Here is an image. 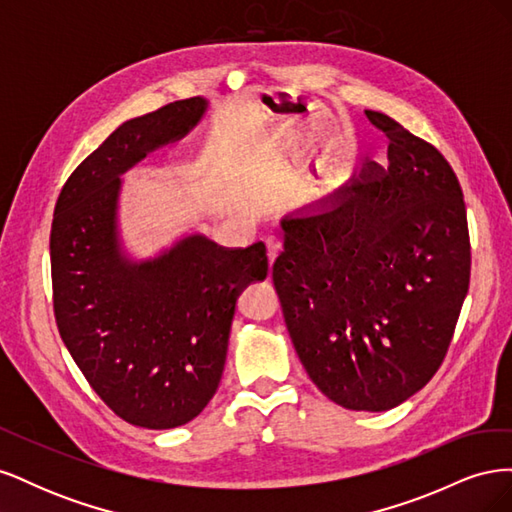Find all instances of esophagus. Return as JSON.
<instances>
[{
    "label": "esophagus",
    "mask_w": 512,
    "mask_h": 512,
    "mask_svg": "<svg viewBox=\"0 0 512 512\" xmlns=\"http://www.w3.org/2000/svg\"><path fill=\"white\" fill-rule=\"evenodd\" d=\"M282 254V243L277 239H267V258H269V267H273V262L277 260V256Z\"/></svg>",
    "instance_id": "34e87169"
}]
</instances>
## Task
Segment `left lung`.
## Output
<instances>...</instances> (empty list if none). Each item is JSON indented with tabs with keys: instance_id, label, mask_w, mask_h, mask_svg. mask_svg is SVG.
I'll return each instance as SVG.
<instances>
[{
	"instance_id": "1",
	"label": "left lung",
	"mask_w": 512,
	"mask_h": 512,
	"mask_svg": "<svg viewBox=\"0 0 512 512\" xmlns=\"http://www.w3.org/2000/svg\"><path fill=\"white\" fill-rule=\"evenodd\" d=\"M389 166L280 220L273 284L307 376L335 404L384 412L436 374L470 284L461 185L442 153L378 111Z\"/></svg>"
}]
</instances>
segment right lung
I'll return each mask as SVG.
<instances>
[{"label": "right lung", "mask_w": 512, "mask_h": 512, "mask_svg": "<svg viewBox=\"0 0 512 512\" xmlns=\"http://www.w3.org/2000/svg\"><path fill=\"white\" fill-rule=\"evenodd\" d=\"M209 108L198 96L134 117L81 162L51 228L61 339L104 404L145 429L190 423L218 391L243 288L267 277V250H224L185 232L134 258L121 237L123 175L188 136Z\"/></svg>", "instance_id": "right-lung-1"}]
</instances>
